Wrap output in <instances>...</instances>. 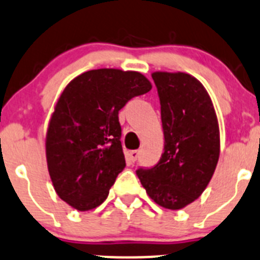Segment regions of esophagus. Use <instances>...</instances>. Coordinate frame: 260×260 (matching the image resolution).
I'll list each match as a JSON object with an SVG mask.
<instances>
[{"mask_svg": "<svg viewBox=\"0 0 260 260\" xmlns=\"http://www.w3.org/2000/svg\"><path fill=\"white\" fill-rule=\"evenodd\" d=\"M138 156H140V151H137V150L128 151V160H131L132 162H135V161L137 160Z\"/></svg>", "mask_w": 260, "mask_h": 260, "instance_id": "1", "label": "esophagus"}]
</instances>
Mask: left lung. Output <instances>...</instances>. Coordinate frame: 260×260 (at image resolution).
I'll return each instance as SVG.
<instances>
[{
	"instance_id": "1",
	"label": "left lung",
	"mask_w": 260,
	"mask_h": 260,
	"mask_svg": "<svg viewBox=\"0 0 260 260\" xmlns=\"http://www.w3.org/2000/svg\"><path fill=\"white\" fill-rule=\"evenodd\" d=\"M164 152L137 175L148 197L168 210H181L207 188L220 157V128L213 103L201 81L185 72L156 71Z\"/></svg>"
}]
</instances>
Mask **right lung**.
Wrapping results in <instances>:
<instances>
[{
    "mask_svg": "<svg viewBox=\"0 0 260 260\" xmlns=\"http://www.w3.org/2000/svg\"><path fill=\"white\" fill-rule=\"evenodd\" d=\"M151 89L142 74L118 69L84 72L63 89L45 136L48 171L60 200L77 211L107 200L125 166L119 110Z\"/></svg>",
    "mask_w": 260,
    "mask_h": 260,
    "instance_id": "right-lung-1",
    "label": "right lung"
}]
</instances>
